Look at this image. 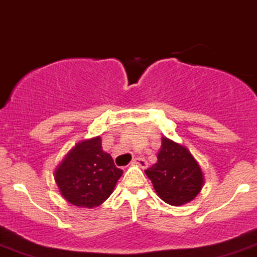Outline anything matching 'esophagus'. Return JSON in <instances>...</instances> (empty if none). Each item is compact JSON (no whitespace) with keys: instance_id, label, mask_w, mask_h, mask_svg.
<instances>
[{"instance_id":"obj_1","label":"esophagus","mask_w":257,"mask_h":257,"mask_svg":"<svg viewBox=\"0 0 257 257\" xmlns=\"http://www.w3.org/2000/svg\"><path fill=\"white\" fill-rule=\"evenodd\" d=\"M132 165H137L141 169H146L147 168V162L144 158H134L132 160Z\"/></svg>"}]
</instances>
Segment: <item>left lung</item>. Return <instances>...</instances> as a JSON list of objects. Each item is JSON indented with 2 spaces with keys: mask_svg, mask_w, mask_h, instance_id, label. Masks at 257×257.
Returning <instances> with one entry per match:
<instances>
[{
  "mask_svg": "<svg viewBox=\"0 0 257 257\" xmlns=\"http://www.w3.org/2000/svg\"><path fill=\"white\" fill-rule=\"evenodd\" d=\"M157 158L158 162L145 170V174L160 199L171 206H182L195 199L205 179L188 148L163 137Z\"/></svg>",
  "mask_w": 257,
  "mask_h": 257,
  "instance_id": "obj_1",
  "label": "left lung"
}]
</instances>
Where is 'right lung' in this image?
Listing matches in <instances>:
<instances>
[{
  "instance_id": "1",
  "label": "right lung",
  "mask_w": 257,
  "mask_h": 257,
  "mask_svg": "<svg viewBox=\"0 0 257 257\" xmlns=\"http://www.w3.org/2000/svg\"><path fill=\"white\" fill-rule=\"evenodd\" d=\"M123 174L104 152L100 137L75 145L55 170L61 195L74 206L93 208L112 194Z\"/></svg>"
}]
</instances>
